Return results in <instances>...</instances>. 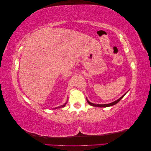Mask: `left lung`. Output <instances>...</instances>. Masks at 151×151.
I'll use <instances>...</instances> for the list:
<instances>
[{
    "label": "left lung",
    "mask_w": 151,
    "mask_h": 151,
    "mask_svg": "<svg viewBox=\"0 0 151 151\" xmlns=\"http://www.w3.org/2000/svg\"><path fill=\"white\" fill-rule=\"evenodd\" d=\"M125 94L123 95L120 98H119L118 100H116V101H114V102H113V103H109V104H93V103H92L89 102L88 99H87V101H88V103L90 105H91V106H97V107H108V106H113V105H115V104H116L117 103L119 102V101H120V100L123 98V97L124 96Z\"/></svg>",
    "instance_id": "1"
}]
</instances>
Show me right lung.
<instances>
[{
    "label": "right lung",
    "instance_id": "right-lung-1",
    "mask_svg": "<svg viewBox=\"0 0 151 151\" xmlns=\"http://www.w3.org/2000/svg\"><path fill=\"white\" fill-rule=\"evenodd\" d=\"M66 103H65L64 104H63V105H62V106H58V108H62V107H63V106H65V105L66 104Z\"/></svg>",
    "mask_w": 151,
    "mask_h": 151
}]
</instances>
